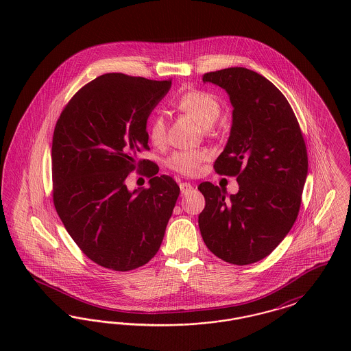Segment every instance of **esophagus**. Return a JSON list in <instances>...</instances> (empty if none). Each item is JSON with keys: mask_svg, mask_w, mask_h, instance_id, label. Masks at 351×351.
Wrapping results in <instances>:
<instances>
[{"mask_svg": "<svg viewBox=\"0 0 351 351\" xmlns=\"http://www.w3.org/2000/svg\"><path fill=\"white\" fill-rule=\"evenodd\" d=\"M193 189V186H192V184L191 183H180V191H182V193L183 195H186V193H189Z\"/></svg>", "mask_w": 351, "mask_h": 351, "instance_id": "34e87169", "label": "esophagus"}]
</instances>
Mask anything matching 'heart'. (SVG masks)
<instances>
[{"mask_svg":"<svg viewBox=\"0 0 351 351\" xmlns=\"http://www.w3.org/2000/svg\"><path fill=\"white\" fill-rule=\"evenodd\" d=\"M176 109L195 118L206 130L221 114V104L217 97L209 92L192 89L183 93L175 101ZM147 135L154 146H163L167 138V123L159 114L150 118L147 125ZM206 159L204 151H178L167 159L168 168L186 176L195 175L200 165Z\"/></svg>","mask_w":351,"mask_h":351,"instance_id":"obj_1","label":"heart"}]
</instances>
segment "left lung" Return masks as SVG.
Instances as JSON below:
<instances>
[{
	"instance_id": "left-lung-1",
	"label": "left lung",
	"mask_w": 351,
	"mask_h": 351,
	"mask_svg": "<svg viewBox=\"0 0 351 351\" xmlns=\"http://www.w3.org/2000/svg\"><path fill=\"white\" fill-rule=\"evenodd\" d=\"M221 86L233 106L228 143L215 163L219 175L237 176L228 196L209 182L199 216L201 237L219 259L245 266L266 258L293 226L308 175L299 122L283 93L265 76L243 67L202 76Z\"/></svg>"
}]
</instances>
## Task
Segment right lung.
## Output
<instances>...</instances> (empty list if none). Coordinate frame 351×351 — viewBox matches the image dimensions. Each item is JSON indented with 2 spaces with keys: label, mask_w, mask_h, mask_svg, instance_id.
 Segmentation results:
<instances>
[{
  "label": "right lung",
  "mask_w": 351,
  "mask_h": 351,
  "mask_svg": "<svg viewBox=\"0 0 351 351\" xmlns=\"http://www.w3.org/2000/svg\"><path fill=\"white\" fill-rule=\"evenodd\" d=\"M169 88L171 80L105 73L84 85L56 122L53 205L80 250L102 267H141L162 245L180 188L138 155L149 150L147 119ZM142 162L151 186L129 191L124 180Z\"/></svg>",
  "instance_id": "right-lung-1"
}]
</instances>
